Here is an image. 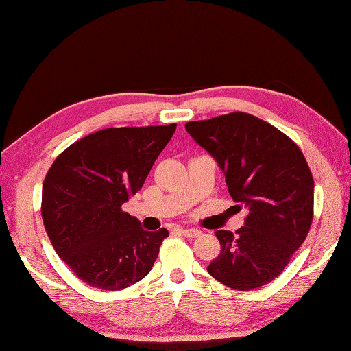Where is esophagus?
<instances>
[{"label":"esophagus","mask_w":351,"mask_h":351,"mask_svg":"<svg viewBox=\"0 0 351 351\" xmlns=\"http://www.w3.org/2000/svg\"><path fill=\"white\" fill-rule=\"evenodd\" d=\"M181 234L184 237H191V239H197V237L202 235V232L199 229H182Z\"/></svg>","instance_id":"34e87169"}]
</instances>
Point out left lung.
Listing matches in <instances>:
<instances>
[{
  "label": "left lung",
  "instance_id": "obj_1",
  "mask_svg": "<svg viewBox=\"0 0 351 351\" xmlns=\"http://www.w3.org/2000/svg\"><path fill=\"white\" fill-rule=\"evenodd\" d=\"M186 130L218 162L243 227L216 230L221 253L208 274L250 291L276 278L304 243L313 218V176L298 145L246 112L187 122Z\"/></svg>",
  "mask_w": 351,
  "mask_h": 351
}]
</instances>
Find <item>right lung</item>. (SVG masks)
Listing matches in <instances>:
<instances>
[{
    "instance_id": "obj_1",
    "label": "right lung",
    "mask_w": 351,
    "mask_h": 351,
    "mask_svg": "<svg viewBox=\"0 0 351 351\" xmlns=\"http://www.w3.org/2000/svg\"><path fill=\"white\" fill-rule=\"evenodd\" d=\"M176 124L105 128L62 152L43 184L41 213L57 254L87 285L124 289L149 274L169 230L147 232L122 204L135 195Z\"/></svg>"
}]
</instances>
